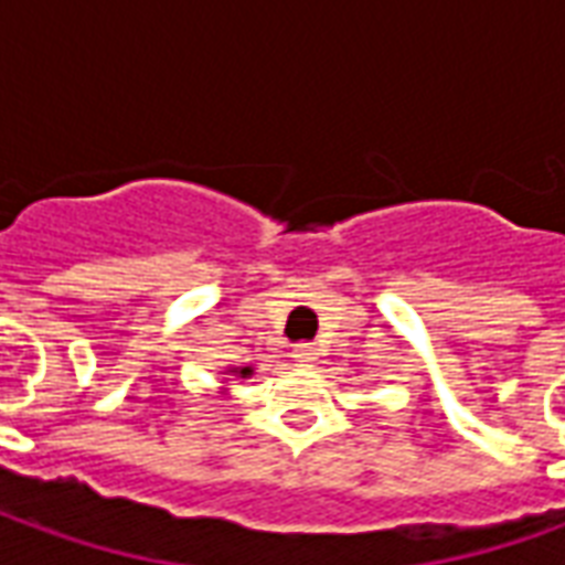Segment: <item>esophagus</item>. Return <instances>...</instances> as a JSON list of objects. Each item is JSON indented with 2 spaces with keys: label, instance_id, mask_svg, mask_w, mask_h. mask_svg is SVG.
I'll list each match as a JSON object with an SVG mask.
<instances>
[{
  "label": "esophagus",
  "instance_id": "1",
  "mask_svg": "<svg viewBox=\"0 0 565 565\" xmlns=\"http://www.w3.org/2000/svg\"><path fill=\"white\" fill-rule=\"evenodd\" d=\"M294 360L296 363H302V366H311V363L318 360V348H315L311 342L294 344Z\"/></svg>",
  "mask_w": 565,
  "mask_h": 565
}]
</instances>
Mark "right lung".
Returning a JSON list of instances; mask_svg holds the SVG:
<instances>
[{"label": "right lung", "mask_w": 565, "mask_h": 565, "mask_svg": "<svg viewBox=\"0 0 565 565\" xmlns=\"http://www.w3.org/2000/svg\"><path fill=\"white\" fill-rule=\"evenodd\" d=\"M235 375H238V379H247V375H250V372H254V369L250 366H242V369H233Z\"/></svg>", "instance_id": "right-lung-1"}]
</instances>
